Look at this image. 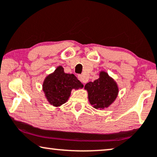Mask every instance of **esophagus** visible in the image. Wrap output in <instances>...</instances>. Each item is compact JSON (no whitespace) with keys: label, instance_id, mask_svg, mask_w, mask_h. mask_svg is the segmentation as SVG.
Returning <instances> with one entry per match:
<instances>
[{"label":"esophagus","instance_id":"esophagus-1","mask_svg":"<svg viewBox=\"0 0 157 157\" xmlns=\"http://www.w3.org/2000/svg\"><path fill=\"white\" fill-rule=\"evenodd\" d=\"M78 77V80H80V81H81V82H83V83H85V82H87L86 78H85V76H83V75H79L78 77Z\"/></svg>","mask_w":157,"mask_h":157}]
</instances>
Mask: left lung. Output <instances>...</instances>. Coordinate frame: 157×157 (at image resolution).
Returning <instances> with one entry per match:
<instances>
[{
  "label": "left lung",
  "mask_w": 157,
  "mask_h": 157,
  "mask_svg": "<svg viewBox=\"0 0 157 157\" xmlns=\"http://www.w3.org/2000/svg\"><path fill=\"white\" fill-rule=\"evenodd\" d=\"M88 93V99L96 109L108 108L117 97L118 88L116 83L105 72H101L100 77L94 82L85 85Z\"/></svg>",
  "instance_id": "8db88e82"
}]
</instances>
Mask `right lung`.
Here are the masks:
<instances>
[{
	"label": "right lung",
	"instance_id": "1",
	"mask_svg": "<svg viewBox=\"0 0 157 157\" xmlns=\"http://www.w3.org/2000/svg\"><path fill=\"white\" fill-rule=\"evenodd\" d=\"M83 87V85L73 74L64 73L59 66L54 73L48 75L43 83V90L51 105L59 106L64 104L70 97L73 88Z\"/></svg>",
	"mask_w": 157,
	"mask_h": 157
}]
</instances>
